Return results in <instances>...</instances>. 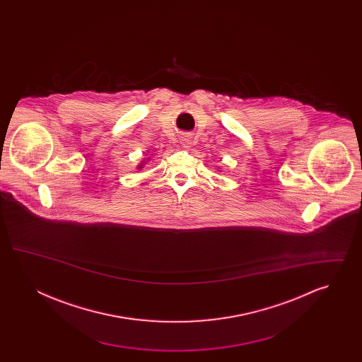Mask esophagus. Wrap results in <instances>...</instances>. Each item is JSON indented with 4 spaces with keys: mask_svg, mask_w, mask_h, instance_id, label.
Returning <instances> with one entry per match:
<instances>
[{
    "mask_svg": "<svg viewBox=\"0 0 362 362\" xmlns=\"http://www.w3.org/2000/svg\"><path fill=\"white\" fill-rule=\"evenodd\" d=\"M180 144L183 145V148H189V145H191V136H189V133H186V134L182 136Z\"/></svg>",
    "mask_w": 362,
    "mask_h": 362,
    "instance_id": "esophagus-1",
    "label": "esophagus"
}]
</instances>
